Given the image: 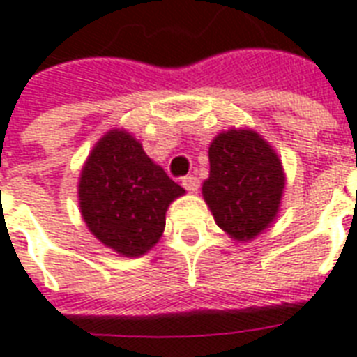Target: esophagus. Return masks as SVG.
<instances>
[{
  "instance_id": "obj_1",
  "label": "esophagus",
  "mask_w": 357,
  "mask_h": 357,
  "mask_svg": "<svg viewBox=\"0 0 357 357\" xmlns=\"http://www.w3.org/2000/svg\"><path fill=\"white\" fill-rule=\"evenodd\" d=\"M181 185H183L185 189L189 190V192H196V190L200 189V179L196 178V176H185L181 178Z\"/></svg>"
}]
</instances>
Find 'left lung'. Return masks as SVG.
Instances as JSON below:
<instances>
[{
  "label": "left lung",
  "instance_id": "8db88e82",
  "mask_svg": "<svg viewBox=\"0 0 357 357\" xmlns=\"http://www.w3.org/2000/svg\"><path fill=\"white\" fill-rule=\"evenodd\" d=\"M209 179L204 198L217 224L238 241H248L276 217L283 170L271 146L254 131H226L209 148Z\"/></svg>",
  "mask_w": 357,
  "mask_h": 357
}]
</instances>
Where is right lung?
I'll list each match as a JSON object with an SVG mask.
<instances>
[{
	"label": "right lung",
	"instance_id": "add662e5",
	"mask_svg": "<svg viewBox=\"0 0 357 357\" xmlns=\"http://www.w3.org/2000/svg\"><path fill=\"white\" fill-rule=\"evenodd\" d=\"M183 192L131 135L111 131L81 172L79 206L89 229L103 244L135 257L159 241L168 204Z\"/></svg>",
	"mask_w": 357,
	"mask_h": 357
}]
</instances>
